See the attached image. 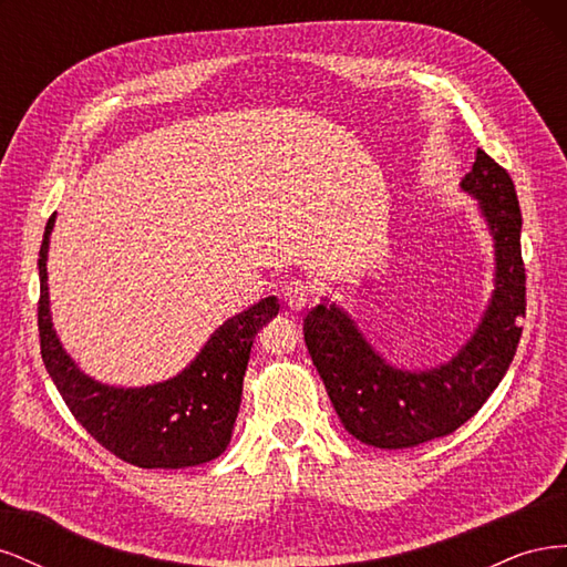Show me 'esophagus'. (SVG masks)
Segmentation results:
<instances>
[{"label": "esophagus", "instance_id": "34e87169", "mask_svg": "<svg viewBox=\"0 0 567 567\" xmlns=\"http://www.w3.org/2000/svg\"><path fill=\"white\" fill-rule=\"evenodd\" d=\"M312 293H315V288H312L310 281L290 279L286 284V288H284V300H286V305L290 307V310H302V307L310 302Z\"/></svg>", "mask_w": 567, "mask_h": 567}]
</instances>
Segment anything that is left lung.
<instances>
[{"label":"left lung","mask_w":567,"mask_h":567,"mask_svg":"<svg viewBox=\"0 0 567 567\" xmlns=\"http://www.w3.org/2000/svg\"><path fill=\"white\" fill-rule=\"evenodd\" d=\"M461 186L480 198L496 248V290L483 323L450 364L409 373L388 367L338 307L305 317V346L346 431L379 450H406L454 433L502 383L525 317L520 205L506 169L477 148Z\"/></svg>","instance_id":"left-lung-1"}]
</instances>
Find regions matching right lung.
<instances>
[{
  "label": "right lung",
  "instance_id": "1",
  "mask_svg": "<svg viewBox=\"0 0 567 567\" xmlns=\"http://www.w3.org/2000/svg\"><path fill=\"white\" fill-rule=\"evenodd\" d=\"M54 215L40 246V350L42 362L75 421L101 447L140 468H184L227 450L244 392V375L257 331L279 315L265 298L227 319L205 342L192 367L175 379L136 390L101 385L80 373L51 329L47 250Z\"/></svg>",
  "mask_w": 567,
  "mask_h": 567
}]
</instances>
